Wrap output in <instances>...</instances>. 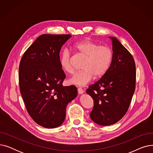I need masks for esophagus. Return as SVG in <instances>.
Here are the masks:
<instances>
[{"mask_svg": "<svg viewBox=\"0 0 153 153\" xmlns=\"http://www.w3.org/2000/svg\"><path fill=\"white\" fill-rule=\"evenodd\" d=\"M77 91H78V94H82L84 93V90L82 89V88H78L77 89Z\"/></svg>", "mask_w": 153, "mask_h": 153, "instance_id": "1", "label": "esophagus"}]
</instances>
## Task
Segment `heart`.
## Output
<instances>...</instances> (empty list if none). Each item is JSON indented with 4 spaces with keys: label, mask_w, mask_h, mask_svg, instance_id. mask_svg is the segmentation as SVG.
Listing matches in <instances>:
<instances>
[{
    "label": "heart",
    "mask_w": 153,
    "mask_h": 153,
    "mask_svg": "<svg viewBox=\"0 0 153 153\" xmlns=\"http://www.w3.org/2000/svg\"><path fill=\"white\" fill-rule=\"evenodd\" d=\"M78 54L85 58L82 71L76 73L69 79V83L77 85H85L94 78H99L105 74L111 64L113 53L107 46L99 45L92 40L85 39L72 45ZM59 64L62 69L69 74H74L72 56L68 50H64L60 56Z\"/></svg>",
    "instance_id": "obj_1"
}]
</instances>
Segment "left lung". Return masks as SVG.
Instances as JSON below:
<instances>
[{
	"instance_id": "8db88e82",
	"label": "left lung",
	"mask_w": 153,
	"mask_h": 153,
	"mask_svg": "<svg viewBox=\"0 0 153 153\" xmlns=\"http://www.w3.org/2000/svg\"><path fill=\"white\" fill-rule=\"evenodd\" d=\"M110 38L113 46L110 68L86 91L94 100L90 117L102 126L115 124L123 117L136 87V66L132 55L115 37Z\"/></svg>"
}]
</instances>
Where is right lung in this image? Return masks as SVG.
<instances>
[{
	"mask_svg": "<svg viewBox=\"0 0 153 153\" xmlns=\"http://www.w3.org/2000/svg\"><path fill=\"white\" fill-rule=\"evenodd\" d=\"M71 35L43 34L24 53L19 65V87L30 116L46 128L60 126L68 103L76 97L75 85L63 86L59 64L62 46Z\"/></svg>",
	"mask_w": 153,
	"mask_h": 153,
	"instance_id": "add662e5",
	"label": "right lung"
}]
</instances>
